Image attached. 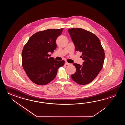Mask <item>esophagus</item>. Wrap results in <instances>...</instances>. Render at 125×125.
<instances>
[{"label":"esophagus","instance_id":"esophagus-1","mask_svg":"<svg viewBox=\"0 0 125 125\" xmlns=\"http://www.w3.org/2000/svg\"><path fill=\"white\" fill-rule=\"evenodd\" d=\"M65 64H66V65H71V64L69 63H68V62H66Z\"/></svg>","mask_w":125,"mask_h":125}]
</instances>
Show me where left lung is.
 <instances>
[{
	"mask_svg": "<svg viewBox=\"0 0 125 125\" xmlns=\"http://www.w3.org/2000/svg\"><path fill=\"white\" fill-rule=\"evenodd\" d=\"M68 31L76 51L81 52L83 65L73 63L76 71L72 79L81 85L91 82L103 66L104 52L98 37L91 32L80 28L69 29Z\"/></svg>",
	"mask_w": 125,
	"mask_h": 125,
	"instance_id": "8db88e82",
	"label": "left lung"
}]
</instances>
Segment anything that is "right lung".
<instances>
[{"mask_svg":"<svg viewBox=\"0 0 125 125\" xmlns=\"http://www.w3.org/2000/svg\"><path fill=\"white\" fill-rule=\"evenodd\" d=\"M63 29H49L32 35L24 46L22 52V66L27 75L33 82L45 85L55 78L59 67L64 61H59L48 53L57 48L56 41Z\"/></svg>","mask_w":125,"mask_h":125,"instance_id":"1","label":"right lung"}]
</instances>
